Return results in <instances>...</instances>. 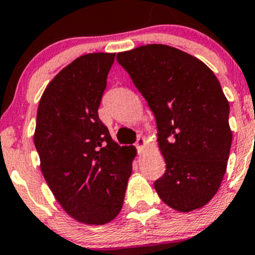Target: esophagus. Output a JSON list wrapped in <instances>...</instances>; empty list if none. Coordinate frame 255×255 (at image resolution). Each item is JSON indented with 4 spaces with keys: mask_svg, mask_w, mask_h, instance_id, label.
<instances>
[{
    "mask_svg": "<svg viewBox=\"0 0 255 255\" xmlns=\"http://www.w3.org/2000/svg\"><path fill=\"white\" fill-rule=\"evenodd\" d=\"M145 144H146V142H145V139H144L143 137H139L137 139V142H135V146H137V149H138V151H142L144 148H145Z\"/></svg>",
    "mask_w": 255,
    "mask_h": 255,
    "instance_id": "obj_1",
    "label": "esophagus"
}]
</instances>
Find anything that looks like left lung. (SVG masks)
<instances>
[{"mask_svg": "<svg viewBox=\"0 0 255 255\" xmlns=\"http://www.w3.org/2000/svg\"><path fill=\"white\" fill-rule=\"evenodd\" d=\"M117 61L155 116L166 164L154 182L159 197L179 212L205 206L220 189L232 144L218 79L201 60L164 44L122 51Z\"/></svg>", "mask_w": 255, "mask_h": 255, "instance_id": "left-lung-1", "label": "left lung"}]
</instances>
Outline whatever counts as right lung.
Wrapping results in <instances>:
<instances>
[{
  "label": "right lung",
  "mask_w": 255,
  "mask_h": 255,
  "mask_svg": "<svg viewBox=\"0 0 255 255\" xmlns=\"http://www.w3.org/2000/svg\"><path fill=\"white\" fill-rule=\"evenodd\" d=\"M115 53L79 56L45 87L34 145L56 201L78 222L105 225L122 210L134 146H120L99 110Z\"/></svg>",
  "instance_id": "add662e5"
}]
</instances>
